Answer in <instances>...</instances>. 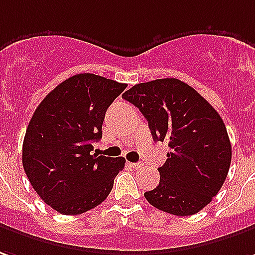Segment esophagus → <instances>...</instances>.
I'll use <instances>...</instances> for the list:
<instances>
[{"label":"esophagus","instance_id":"34e87169","mask_svg":"<svg viewBox=\"0 0 255 255\" xmlns=\"http://www.w3.org/2000/svg\"><path fill=\"white\" fill-rule=\"evenodd\" d=\"M129 167H132L135 170H139L143 167V164H140V163H129Z\"/></svg>","mask_w":255,"mask_h":255}]
</instances>
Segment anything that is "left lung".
<instances>
[{
  "label": "left lung",
  "instance_id": "1",
  "mask_svg": "<svg viewBox=\"0 0 255 255\" xmlns=\"http://www.w3.org/2000/svg\"><path fill=\"white\" fill-rule=\"evenodd\" d=\"M123 98L149 123L154 140L168 142L160 182L145 197L153 207L186 217L213 200L227 179L232 146L217 110L177 78L133 85Z\"/></svg>",
  "mask_w": 255,
  "mask_h": 255
}]
</instances>
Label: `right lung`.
<instances>
[{
  "instance_id": "add662e5",
  "label": "right lung",
  "mask_w": 255,
  "mask_h": 255,
  "mask_svg": "<svg viewBox=\"0 0 255 255\" xmlns=\"http://www.w3.org/2000/svg\"><path fill=\"white\" fill-rule=\"evenodd\" d=\"M126 84L91 73L60 83L35 109L23 140V168L37 195L63 215L83 214L109 196L126 158L91 154L106 110Z\"/></svg>"
}]
</instances>
